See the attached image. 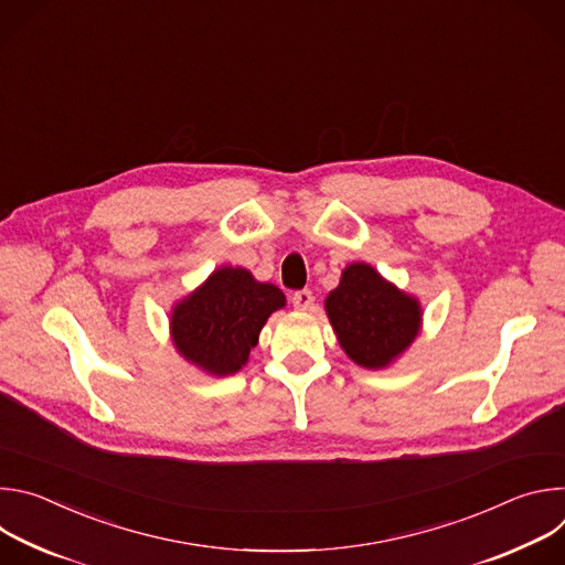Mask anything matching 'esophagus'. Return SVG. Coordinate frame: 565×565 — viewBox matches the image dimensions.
I'll return each mask as SVG.
<instances>
[{
  "instance_id": "esophagus-1",
  "label": "esophagus",
  "mask_w": 565,
  "mask_h": 565,
  "mask_svg": "<svg viewBox=\"0 0 565 565\" xmlns=\"http://www.w3.org/2000/svg\"><path fill=\"white\" fill-rule=\"evenodd\" d=\"M312 301H315V297H312L310 290H297V292L292 295V306H295L297 310H308V308L312 306Z\"/></svg>"
}]
</instances>
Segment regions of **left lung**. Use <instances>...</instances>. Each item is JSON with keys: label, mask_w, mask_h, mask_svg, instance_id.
Listing matches in <instances>:
<instances>
[{"label": "left lung", "mask_w": 565, "mask_h": 565, "mask_svg": "<svg viewBox=\"0 0 565 565\" xmlns=\"http://www.w3.org/2000/svg\"><path fill=\"white\" fill-rule=\"evenodd\" d=\"M342 351L362 369H388L423 329L416 295L399 290L371 264L355 262L324 301Z\"/></svg>", "instance_id": "left-lung-1"}]
</instances>
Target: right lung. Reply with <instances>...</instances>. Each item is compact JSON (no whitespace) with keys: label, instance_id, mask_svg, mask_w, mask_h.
Listing matches in <instances>:
<instances>
[{"label":"right lung","instance_id":"right-lung-1","mask_svg":"<svg viewBox=\"0 0 565 565\" xmlns=\"http://www.w3.org/2000/svg\"><path fill=\"white\" fill-rule=\"evenodd\" d=\"M286 306L284 292L241 266L216 268L170 312L177 353L212 377L234 375L250 360L268 317Z\"/></svg>","mask_w":565,"mask_h":565}]
</instances>
